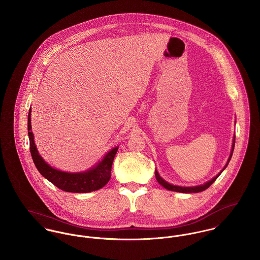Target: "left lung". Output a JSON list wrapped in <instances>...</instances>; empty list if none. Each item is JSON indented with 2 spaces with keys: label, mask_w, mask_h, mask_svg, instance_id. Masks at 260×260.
I'll list each match as a JSON object with an SVG mask.
<instances>
[{
  "label": "left lung",
  "mask_w": 260,
  "mask_h": 260,
  "mask_svg": "<svg viewBox=\"0 0 260 260\" xmlns=\"http://www.w3.org/2000/svg\"><path fill=\"white\" fill-rule=\"evenodd\" d=\"M235 142H236V137L234 138V143H233L232 152H231L230 158L228 160V163H226V165L224 166V168L228 166V164H229L230 160L232 158V155H233V152H234V147H235ZM224 168H223V169H224ZM223 169L220 171V173L223 171ZM220 174H218V175H217L216 177H214L213 179L210 180L209 182H207V183H205V184H203V185H200V186H196V187H180V186H174V185L169 184V183H167L166 181H164V180L162 179V178L160 177L158 172L155 170V177H156V180L158 181V183H159L160 185H162V186H163L164 188H166L167 190L175 191V192H181V193H198V192H202V191H204V190L208 189V188H209V187H210V186H211V185L216 181V179L220 176Z\"/></svg>",
  "instance_id": "1"
}]
</instances>
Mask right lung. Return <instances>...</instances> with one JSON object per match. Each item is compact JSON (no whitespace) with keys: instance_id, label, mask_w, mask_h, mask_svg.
Wrapping results in <instances>:
<instances>
[{"instance_id":"right-lung-1","label":"right lung","mask_w":260,"mask_h":260,"mask_svg":"<svg viewBox=\"0 0 260 260\" xmlns=\"http://www.w3.org/2000/svg\"><path fill=\"white\" fill-rule=\"evenodd\" d=\"M27 131L29 139V149L36 167L40 174L50 181L54 186L65 192L72 193H89L103 188L111 178V170L113 161L116 156L119 146L109 151L100 163L89 171L83 173H67L59 171L49 166L41 158L35 144L30 124V109L27 119Z\"/></svg>"}]
</instances>
